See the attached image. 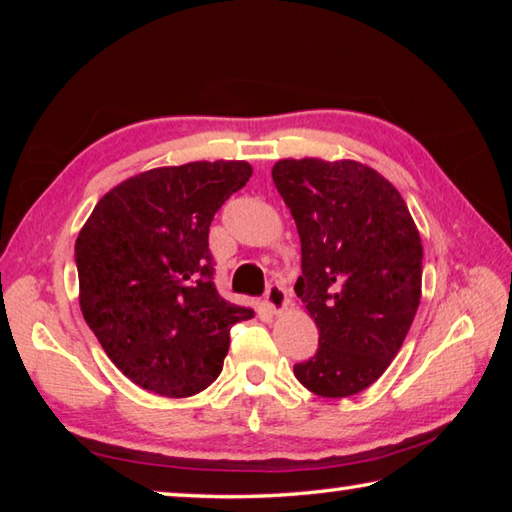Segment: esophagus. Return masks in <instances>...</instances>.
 Masks as SVG:
<instances>
[{"label": "esophagus", "instance_id": "esophagus-1", "mask_svg": "<svg viewBox=\"0 0 512 512\" xmlns=\"http://www.w3.org/2000/svg\"><path fill=\"white\" fill-rule=\"evenodd\" d=\"M264 305H266L268 311H271V314H282V311L289 307V293H287V289L280 287V284H271V287L266 289Z\"/></svg>", "mask_w": 512, "mask_h": 512}]
</instances>
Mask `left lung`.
<instances>
[{
  "mask_svg": "<svg viewBox=\"0 0 512 512\" xmlns=\"http://www.w3.org/2000/svg\"><path fill=\"white\" fill-rule=\"evenodd\" d=\"M273 183L296 221V293L318 350L293 366L307 391L350 397L384 375L422 296V241L402 194L357 160H277Z\"/></svg>",
  "mask_w": 512,
  "mask_h": 512,
  "instance_id": "1",
  "label": "left lung"
}]
</instances>
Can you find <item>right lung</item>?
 Listing matches in <instances>:
<instances>
[{"label":"right lung","mask_w":512,"mask_h":512,"mask_svg":"<svg viewBox=\"0 0 512 512\" xmlns=\"http://www.w3.org/2000/svg\"><path fill=\"white\" fill-rule=\"evenodd\" d=\"M244 160L187 162L126 178L79 232V305L110 361L162 397L221 375L230 329L255 316L214 287L207 246L219 207L248 183Z\"/></svg>","instance_id":"right-lung-1"}]
</instances>
